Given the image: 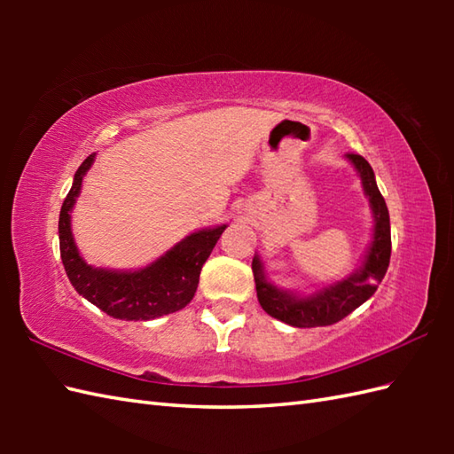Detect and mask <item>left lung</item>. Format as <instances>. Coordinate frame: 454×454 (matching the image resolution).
Listing matches in <instances>:
<instances>
[{
    "label": "left lung",
    "mask_w": 454,
    "mask_h": 454,
    "mask_svg": "<svg viewBox=\"0 0 454 454\" xmlns=\"http://www.w3.org/2000/svg\"><path fill=\"white\" fill-rule=\"evenodd\" d=\"M347 158H349L356 171H359L376 222L372 246L369 249V255L364 259V265L359 271L343 278L340 283L324 288V291L316 293L314 296L296 298L293 294L277 291L273 285H269L265 281L262 263H259L257 257H254L252 269L255 277L259 304H262V308L269 316H273L277 320L291 324L294 327L332 325L343 320L345 316H349L355 308H359L364 301H369L374 294L390 265L392 239L387 202H384V197L380 195L379 187H376L374 173L372 168L369 166V161L353 152L347 153Z\"/></svg>",
    "instance_id": "8db88e82"
}]
</instances>
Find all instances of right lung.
I'll return each mask as SVG.
<instances>
[{"mask_svg":"<svg viewBox=\"0 0 454 454\" xmlns=\"http://www.w3.org/2000/svg\"><path fill=\"white\" fill-rule=\"evenodd\" d=\"M95 153L83 160L74 176L58 220L60 255L72 286L105 314L117 320H153L185 308L197 293L200 269L226 226L200 230L140 271H105L83 262L74 244L70 210L80 195L82 179L91 168Z\"/></svg>","mask_w":454,"mask_h":454,"instance_id":"right-lung-1","label":"right lung"}]
</instances>
